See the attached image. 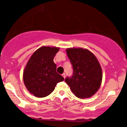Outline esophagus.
<instances>
[{
  "label": "esophagus",
  "instance_id": "1",
  "mask_svg": "<svg viewBox=\"0 0 127 127\" xmlns=\"http://www.w3.org/2000/svg\"><path fill=\"white\" fill-rule=\"evenodd\" d=\"M62 76H63V77L64 78H65V74L64 73H63V74H62Z\"/></svg>",
  "mask_w": 127,
  "mask_h": 127
}]
</instances>
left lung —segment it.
Masks as SVG:
<instances>
[{"mask_svg":"<svg viewBox=\"0 0 127 127\" xmlns=\"http://www.w3.org/2000/svg\"><path fill=\"white\" fill-rule=\"evenodd\" d=\"M66 52L73 73L65 82L76 97L82 99L92 97L100 88L103 78L98 60L93 52L82 48H70Z\"/></svg>","mask_w":127,"mask_h":127,"instance_id":"8db88e82","label":"left lung"}]
</instances>
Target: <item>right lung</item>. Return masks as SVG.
<instances>
[{"label":"right lung","mask_w":127,"mask_h":127,"mask_svg":"<svg viewBox=\"0 0 127 127\" xmlns=\"http://www.w3.org/2000/svg\"><path fill=\"white\" fill-rule=\"evenodd\" d=\"M59 49L55 46H42L34 52L26 65L23 72L24 84L36 97L49 95L57 84L64 79L56 72L57 65L53 61Z\"/></svg>","instance_id":"obj_1"}]
</instances>
